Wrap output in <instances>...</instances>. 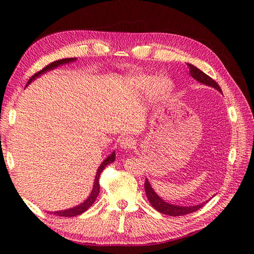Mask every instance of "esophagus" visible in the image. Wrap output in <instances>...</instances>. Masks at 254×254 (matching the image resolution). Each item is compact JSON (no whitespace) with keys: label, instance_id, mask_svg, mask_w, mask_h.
<instances>
[{"label":"esophagus","instance_id":"34e87169","mask_svg":"<svg viewBox=\"0 0 254 254\" xmlns=\"http://www.w3.org/2000/svg\"><path fill=\"white\" fill-rule=\"evenodd\" d=\"M120 148L124 149V150H130L134 147V145H135V142H134V139L130 136H127V137H123L121 138L120 141Z\"/></svg>","mask_w":254,"mask_h":254}]
</instances>
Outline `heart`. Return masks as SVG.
<instances>
[{
    "mask_svg": "<svg viewBox=\"0 0 254 254\" xmlns=\"http://www.w3.org/2000/svg\"><path fill=\"white\" fill-rule=\"evenodd\" d=\"M135 85L139 89H146L150 85V93L156 99H165L171 94L174 84L166 76H158L153 80L150 75L142 74L135 78Z\"/></svg>",
    "mask_w": 254,
    "mask_h": 254,
    "instance_id": "1",
    "label": "heart"
}]
</instances>
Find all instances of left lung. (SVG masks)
<instances>
[{"label": "left lung", "instance_id": "left-lung-1", "mask_svg": "<svg viewBox=\"0 0 254 254\" xmlns=\"http://www.w3.org/2000/svg\"><path fill=\"white\" fill-rule=\"evenodd\" d=\"M188 67L190 69V75L194 78L196 79L198 83H202L203 85L209 86V87H213L215 89H217L219 93L223 94L222 89H220L219 85L215 82L213 78H210L208 75L205 74L204 72H202L201 69H198L196 66L192 65V64L188 63ZM145 192H146V196L148 198L149 203L152 204V206L158 210L159 213L165 214V215H169V216H182V215H187L190 214L193 212H196L197 209H199L201 207L204 206V203L197 204V205H193V206H181V205H174L170 203H167L166 201H164L157 193L154 191V189L150 186V183L148 181V179H145ZM207 203V201H206Z\"/></svg>", "mask_w": 254, "mask_h": 254}]
</instances>
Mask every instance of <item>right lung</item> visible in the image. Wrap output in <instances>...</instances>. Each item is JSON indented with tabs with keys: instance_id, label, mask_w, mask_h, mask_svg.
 I'll list each match as a JSON object with an SVG mask.
<instances>
[{
	"instance_id": "1",
	"label": "right lung",
	"mask_w": 254,
	"mask_h": 254,
	"mask_svg": "<svg viewBox=\"0 0 254 254\" xmlns=\"http://www.w3.org/2000/svg\"><path fill=\"white\" fill-rule=\"evenodd\" d=\"M76 60H77L76 58H67V59H62V60H58V61H55V62L50 63L49 65H47L44 69H41L40 72H38V73H36L34 75V76H31L26 86H28L32 82V80H35L37 77H39L41 74H44V73H46L48 71H51V69H55L58 66L63 65V64L71 63V62H74V61H76ZM115 159H116V153L112 152L104 161H102L101 165L98 167V170H97V174H96V177H95V181H94L93 190H91L89 196L86 198L83 203H80L79 205H77V206L72 207V208L64 209V210H56V212H49V213L55 214V215H57V216H61V217H73V216H77V215H80L82 213L86 212V210H87L91 206V205L94 204L97 196H98V194H99V191H100V186H99L100 174L102 172V170L106 168V166L113 163V161H115Z\"/></svg>"
}]
</instances>
